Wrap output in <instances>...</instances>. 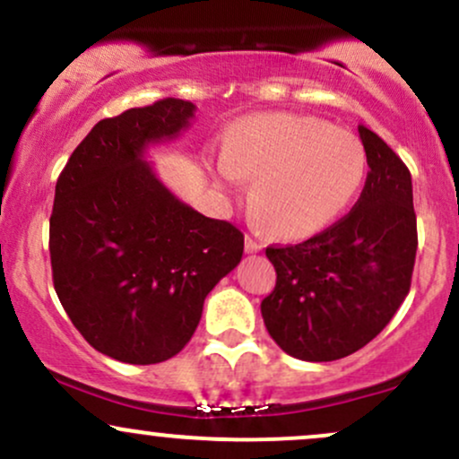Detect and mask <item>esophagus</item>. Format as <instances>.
Segmentation results:
<instances>
[{"label": "esophagus", "mask_w": 459, "mask_h": 459, "mask_svg": "<svg viewBox=\"0 0 459 459\" xmlns=\"http://www.w3.org/2000/svg\"><path fill=\"white\" fill-rule=\"evenodd\" d=\"M259 250H263L261 241L252 239L250 235H246V252H259Z\"/></svg>", "instance_id": "1"}]
</instances>
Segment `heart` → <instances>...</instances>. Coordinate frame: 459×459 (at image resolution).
<instances>
[{"mask_svg":"<svg viewBox=\"0 0 459 459\" xmlns=\"http://www.w3.org/2000/svg\"><path fill=\"white\" fill-rule=\"evenodd\" d=\"M367 152L354 134L315 116L256 114L237 125L215 161V178L239 194L252 178V207L284 239L310 237L354 203Z\"/></svg>","mask_w":459,"mask_h":459,"instance_id":"1","label":"heart"}]
</instances>
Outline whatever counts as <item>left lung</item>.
I'll return each instance as SVG.
<instances>
[{
  "label": "left lung",
  "mask_w": 459,
  "mask_h": 459,
  "mask_svg": "<svg viewBox=\"0 0 459 459\" xmlns=\"http://www.w3.org/2000/svg\"><path fill=\"white\" fill-rule=\"evenodd\" d=\"M367 181L356 207L296 246H270L276 287L261 302L265 328L282 351L330 362L386 328L410 291L416 256L412 177L391 146L358 125Z\"/></svg>",
  "instance_id": "left-lung-1"
}]
</instances>
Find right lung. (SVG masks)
I'll return each mask as SVG.
<instances>
[{"mask_svg": "<svg viewBox=\"0 0 459 459\" xmlns=\"http://www.w3.org/2000/svg\"><path fill=\"white\" fill-rule=\"evenodd\" d=\"M196 105L161 99L99 120L57 177L49 220L54 287L73 325L129 365L177 356L244 235L204 218L157 178L144 152L177 140Z\"/></svg>", "mask_w": 459, "mask_h": 459, "instance_id": "1", "label": "right lung"}]
</instances>
